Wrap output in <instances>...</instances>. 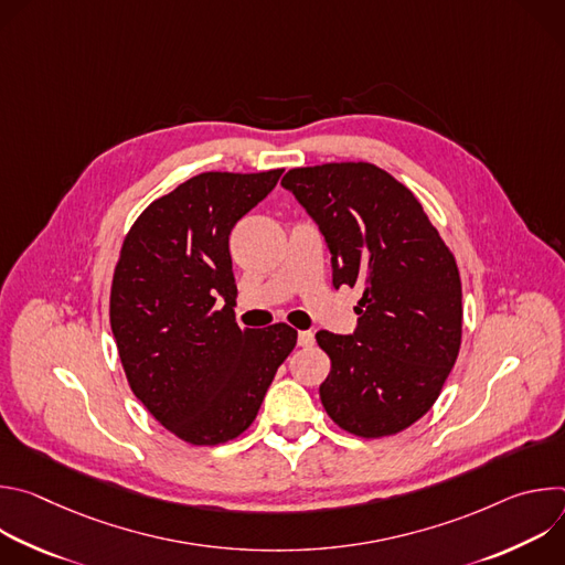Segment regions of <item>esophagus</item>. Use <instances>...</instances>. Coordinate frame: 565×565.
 Here are the masks:
<instances>
[{
    "instance_id": "obj_1",
    "label": "esophagus",
    "mask_w": 565,
    "mask_h": 565,
    "mask_svg": "<svg viewBox=\"0 0 565 565\" xmlns=\"http://www.w3.org/2000/svg\"><path fill=\"white\" fill-rule=\"evenodd\" d=\"M297 344H299V347H312V344H315V335H312L310 331H299Z\"/></svg>"
}]
</instances>
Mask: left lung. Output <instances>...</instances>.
<instances>
[{
  "instance_id": "8db88e82",
  "label": "left lung",
  "mask_w": 565,
  "mask_h": 565,
  "mask_svg": "<svg viewBox=\"0 0 565 565\" xmlns=\"http://www.w3.org/2000/svg\"><path fill=\"white\" fill-rule=\"evenodd\" d=\"M281 185L324 234L333 286L362 288L355 333L315 335L331 358L321 405L360 438L412 427L434 407L460 351L451 250L412 190L371 163L297 168Z\"/></svg>"
}]
</instances>
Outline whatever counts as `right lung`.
Here are the masks:
<instances>
[{
  "instance_id": "right-lung-1",
  "label": "right lung",
  "mask_w": 565,
  "mask_h": 565,
  "mask_svg": "<svg viewBox=\"0 0 565 565\" xmlns=\"http://www.w3.org/2000/svg\"><path fill=\"white\" fill-rule=\"evenodd\" d=\"M284 170L203 172L156 199L122 241L109 319L134 395L190 445L244 434L297 344L288 324L234 321V223L264 201Z\"/></svg>"
}]
</instances>
